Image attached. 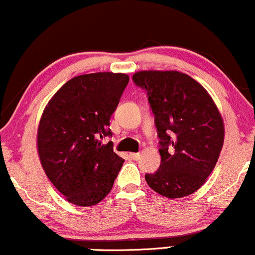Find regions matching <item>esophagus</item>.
Masks as SVG:
<instances>
[{"label":"esophagus","instance_id":"1","mask_svg":"<svg viewBox=\"0 0 255 255\" xmlns=\"http://www.w3.org/2000/svg\"><path fill=\"white\" fill-rule=\"evenodd\" d=\"M139 153H130V154H128V157L131 158V159H133V160H136V159H138L139 158Z\"/></svg>","mask_w":255,"mask_h":255}]
</instances>
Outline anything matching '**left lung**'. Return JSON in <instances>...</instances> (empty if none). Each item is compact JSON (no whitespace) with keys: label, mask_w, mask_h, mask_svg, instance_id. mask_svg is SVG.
Segmentation results:
<instances>
[{"label":"left lung","mask_w":255,"mask_h":255,"mask_svg":"<svg viewBox=\"0 0 255 255\" xmlns=\"http://www.w3.org/2000/svg\"><path fill=\"white\" fill-rule=\"evenodd\" d=\"M133 83L147 92L159 141L160 165L144 179L168 198L196 192L215 168L224 144V122L207 90L175 70H142Z\"/></svg>","instance_id":"obj_1"}]
</instances>
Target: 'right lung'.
<instances>
[{
	"mask_svg": "<svg viewBox=\"0 0 255 255\" xmlns=\"http://www.w3.org/2000/svg\"><path fill=\"white\" fill-rule=\"evenodd\" d=\"M128 83L122 73H94L67 81L51 98L37 128L46 175L70 203L90 207L111 192L124 159L113 143L109 120Z\"/></svg>",
	"mask_w": 255,
	"mask_h": 255,
	"instance_id": "obj_1",
	"label": "right lung"
}]
</instances>
